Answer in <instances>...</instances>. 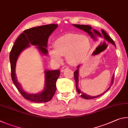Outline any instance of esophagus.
Instances as JSON below:
<instances>
[{"label":"esophagus","instance_id":"esophagus-1","mask_svg":"<svg viewBox=\"0 0 128 128\" xmlns=\"http://www.w3.org/2000/svg\"><path fill=\"white\" fill-rule=\"evenodd\" d=\"M68 68H69V67H68V66H62V72H64L65 70H66V69H68Z\"/></svg>","mask_w":128,"mask_h":128}]
</instances>
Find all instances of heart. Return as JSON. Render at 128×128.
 <instances>
[{
    "label": "heart",
    "instance_id": "obj_1",
    "mask_svg": "<svg viewBox=\"0 0 128 128\" xmlns=\"http://www.w3.org/2000/svg\"><path fill=\"white\" fill-rule=\"evenodd\" d=\"M90 42L85 35L69 34L58 38L54 43V49L50 50L51 58L55 61H62V56L66 55V61L71 64L82 62L90 49Z\"/></svg>",
    "mask_w": 128,
    "mask_h": 128
}]
</instances>
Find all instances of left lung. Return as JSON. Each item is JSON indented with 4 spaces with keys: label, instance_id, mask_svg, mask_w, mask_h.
Instances as JSON below:
<instances>
[{
    "label": "left lung",
    "instance_id": "1",
    "mask_svg": "<svg viewBox=\"0 0 128 128\" xmlns=\"http://www.w3.org/2000/svg\"><path fill=\"white\" fill-rule=\"evenodd\" d=\"M74 26L76 27V28H80V30H82L83 31H85V32H87V33L90 34V35L92 37V38L95 39V34H96L97 36H99L100 37H102V35L98 31H96V30H93V31H94V34L92 33V32L90 31H91V29H92V27L88 25H83V24H73ZM102 34H103V37L104 38V40H106L107 41L109 42H110L111 44H112L114 45H115V46L116 47V45L115 44L114 41H113V40L112 38H111L110 36L108 35V34L106 33V32L104 31V30H102ZM79 66H78V69L79 68ZM79 70L78 69H76V70L74 72V80H75L76 81V90H77V92L78 94H80V93H82V94H81V97H82L83 98H84L85 99H93V98H97V97H98L100 96H101V95H102L104 94L107 90H109L110 88V87L112 86V85L113 84V82H114V75L113 76H112V82H111V86L108 88V90H106L105 92H104L102 94H101L98 95V96H89V95H88L87 94H83V92H82L80 91V90L78 89V72Z\"/></svg>",
    "mask_w": 128,
    "mask_h": 128
}]
</instances>
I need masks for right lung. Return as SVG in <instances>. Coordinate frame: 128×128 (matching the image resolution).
I'll return each instance as SVG.
<instances>
[{"label": "right lung", "instance_id": "1", "mask_svg": "<svg viewBox=\"0 0 128 128\" xmlns=\"http://www.w3.org/2000/svg\"><path fill=\"white\" fill-rule=\"evenodd\" d=\"M57 27L58 24H50L26 30L18 36L12 48L9 55L12 80L22 96L28 100L36 103L46 102L51 100L56 91V82L60 76V70H46L45 87L43 91L38 94H29L24 92L17 80L15 68L17 59L22 51L29 47L30 44L38 46V48L42 54H47L48 50L46 48L48 37Z\"/></svg>", "mask_w": 128, "mask_h": 128}]
</instances>
